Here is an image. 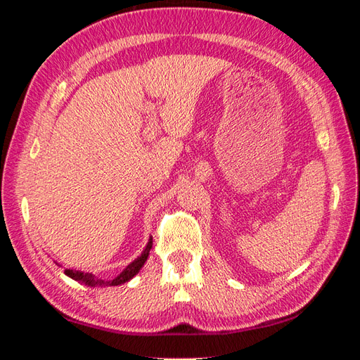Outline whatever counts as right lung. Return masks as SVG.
<instances>
[{
    "label": "right lung",
    "instance_id": "1",
    "mask_svg": "<svg viewBox=\"0 0 360 360\" xmlns=\"http://www.w3.org/2000/svg\"><path fill=\"white\" fill-rule=\"evenodd\" d=\"M151 246H153V238H150L148 245L146 246L144 252L141 254V257H138L134 263H130L122 274H120L117 278H114L112 281H103V279H97L93 274H84V271H78V270H64V274H66L68 276H70L72 279L75 281H79V282H84V284L86 285H101V287H108V285H122L124 284V282L132 279L138 271L141 270V267L144 266V263L148 258V254H150V249Z\"/></svg>",
    "mask_w": 360,
    "mask_h": 360
}]
</instances>
